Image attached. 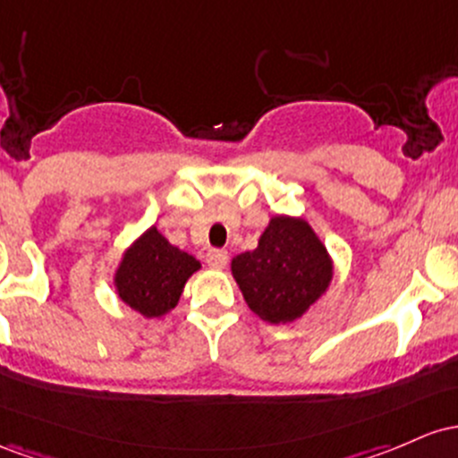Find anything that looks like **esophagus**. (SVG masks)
Here are the masks:
<instances>
[{"label": "esophagus", "instance_id": "34e87169", "mask_svg": "<svg viewBox=\"0 0 458 458\" xmlns=\"http://www.w3.org/2000/svg\"><path fill=\"white\" fill-rule=\"evenodd\" d=\"M205 261H208L209 268L220 270L227 266L229 255H227V250H223V249H209L208 253H205Z\"/></svg>", "mask_w": 458, "mask_h": 458}]
</instances>
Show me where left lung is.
I'll return each mask as SVG.
<instances>
[{"label": "left lung", "instance_id": "left-lung-1", "mask_svg": "<svg viewBox=\"0 0 458 458\" xmlns=\"http://www.w3.org/2000/svg\"><path fill=\"white\" fill-rule=\"evenodd\" d=\"M235 281L246 305L272 325L292 322L327 290L331 259L302 220L275 216L255 250L233 257Z\"/></svg>", "mask_w": 458, "mask_h": 458}]
</instances>
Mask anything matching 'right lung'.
<instances>
[{"label": "right lung", "instance_id": "right-lung-1", "mask_svg": "<svg viewBox=\"0 0 458 458\" xmlns=\"http://www.w3.org/2000/svg\"><path fill=\"white\" fill-rule=\"evenodd\" d=\"M199 261L151 227L131 246L116 272L118 296L147 318L164 316L177 305L183 285Z\"/></svg>", "mask_w": 458, "mask_h": 458}]
</instances>
